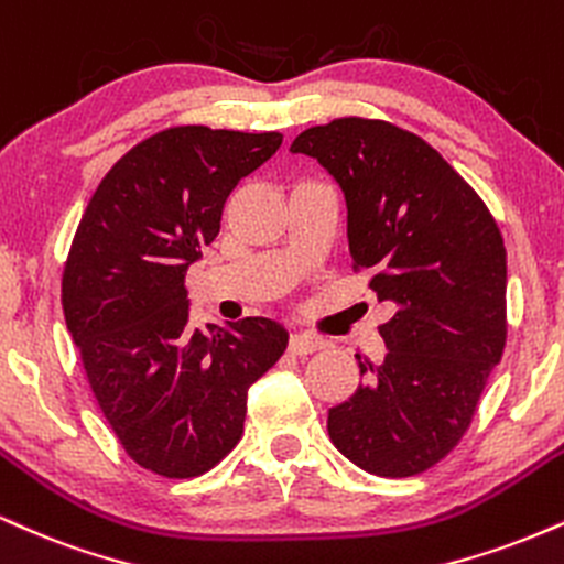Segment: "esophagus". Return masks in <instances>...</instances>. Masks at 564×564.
<instances>
[{
  "label": "esophagus",
  "mask_w": 564,
  "mask_h": 564,
  "mask_svg": "<svg viewBox=\"0 0 564 564\" xmlns=\"http://www.w3.org/2000/svg\"><path fill=\"white\" fill-rule=\"evenodd\" d=\"M324 348V340L316 335H290L288 340V350L293 356H308L316 354V350Z\"/></svg>",
  "instance_id": "esophagus-1"
}]
</instances>
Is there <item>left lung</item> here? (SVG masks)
Instances as JSON below:
<instances>
[{
  "label": "left lung",
  "instance_id": "left-lung-1",
  "mask_svg": "<svg viewBox=\"0 0 564 564\" xmlns=\"http://www.w3.org/2000/svg\"><path fill=\"white\" fill-rule=\"evenodd\" d=\"M293 152L316 158L348 205L354 271L395 314L388 354L359 356L364 380L327 414L329 438L380 478L438 465L473 425L507 346V250L482 197L425 139L346 116L311 126Z\"/></svg>",
  "mask_w": 564,
  "mask_h": 564
}]
</instances>
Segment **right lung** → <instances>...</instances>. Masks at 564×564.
<instances>
[{"label":"right lung","instance_id":"add662e5","mask_svg":"<svg viewBox=\"0 0 564 564\" xmlns=\"http://www.w3.org/2000/svg\"><path fill=\"white\" fill-rule=\"evenodd\" d=\"M280 144V131H158L102 176L73 235L65 324L123 452L161 478H197L237 446L250 386L288 348L263 316L192 329L184 290L231 189Z\"/></svg>","mask_w":564,"mask_h":564}]
</instances>
